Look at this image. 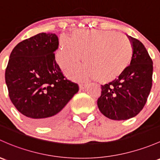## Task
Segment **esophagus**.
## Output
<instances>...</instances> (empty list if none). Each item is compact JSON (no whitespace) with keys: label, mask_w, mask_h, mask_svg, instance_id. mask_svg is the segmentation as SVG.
<instances>
[{"label":"esophagus","mask_w":160,"mask_h":160,"mask_svg":"<svg viewBox=\"0 0 160 160\" xmlns=\"http://www.w3.org/2000/svg\"><path fill=\"white\" fill-rule=\"evenodd\" d=\"M87 84L86 83H80L79 84V87H80V90H84V89L87 88Z\"/></svg>","instance_id":"obj_1"}]
</instances>
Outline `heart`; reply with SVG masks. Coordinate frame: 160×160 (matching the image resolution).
<instances>
[{"label": "heart", "instance_id": "b5f03b06", "mask_svg": "<svg viewBox=\"0 0 160 160\" xmlns=\"http://www.w3.org/2000/svg\"><path fill=\"white\" fill-rule=\"evenodd\" d=\"M132 55V45L127 37L112 31L85 30L73 31L70 40L62 38L56 59L60 67L67 68L78 64L83 56L84 66L70 69L67 74L109 83L127 70Z\"/></svg>", "mask_w": 160, "mask_h": 160}]
</instances>
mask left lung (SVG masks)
Wrapping results in <instances>:
<instances>
[{"mask_svg": "<svg viewBox=\"0 0 160 160\" xmlns=\"http://www.w3.org/2000/svg\"><path fill=\"white\" fill-rule=\"evenodd\" d=\"M128 38L133 48L130 64L118 79L101 86V96L97 100L100 112L113 120L137 116L145 106L152 88V59L139 40Z\"/></svg>", "mask_w": 160, "mask_h": 160, "instance_id": "1", "label": "left lung"}]
</instances>
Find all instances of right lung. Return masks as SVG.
I'll return each instance as SVG.
<instances>
[{"mask_svg":"<svg viewBox=\"0 0 160 160\" xmlns=\"http://www.w3.org/2000/svg\"><path fill=\"white\" fill-rule=\"evenodd\" d=\"M58 47L55 33H40L23 40L13 49L5 71L12 103L39 127L60 120L79 90L78 84L65 78L57 63Z\"/></svg>","mask_w":160,"mask_h":160,"instance_id":"obj_1","label":"right lung"}]
</instances>
